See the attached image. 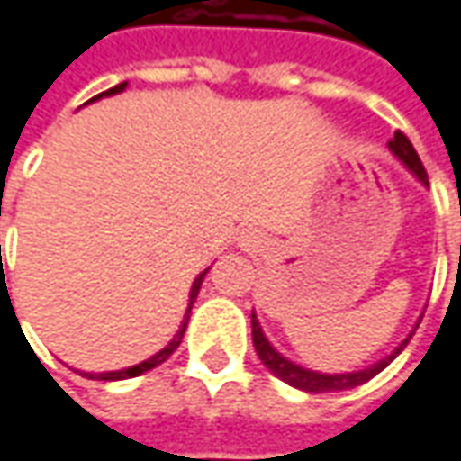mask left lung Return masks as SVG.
Wrapping results in <instances>:
<instances>
[{
    "mask_svg": "<svg viewBox=\"0 0 461 461\" xmlns=\"http://www.w3.org/2000/svg\"><path fill=\"white\" fill-rule=\"evenodd\" d=\"M389 150L394 152L400 160H402L404 166L410 168V171L418 176V181H423L428 186V173L423 168V163H420V158H418V152L412 148V142L404 137L402 131L397 129L394 131V137L389 140ZM418 330V327H415ZM415 332L407 334V339L400 342V348L394 350V353H389L386 357H381L379 363H374V366H368V368H363V371H353V374H319V371H309V368H303V366H298V363H293L285 356H280L272 345H269V339L262 332V327H259V321H257V313H251V339H254V350H257V356L259 360L265 363L267 368L277 376V379H283L290 386H295V389H303V392H311V394H321V392H342V389H353V386H360V384H366V381H371L376 374H381L394 357L400 356L404 350V345L410 342V337Z\"/></svg>",
    "mask_w": 461,
    "mask_h": 461,
    "instance_id": "8db88e82",
    "label": "left lung"
}]
</instances>
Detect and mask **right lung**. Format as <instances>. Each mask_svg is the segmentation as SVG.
Returning <instances> with one entry per match:
<instances>
[{
    "instance_id": "right-lung-1",
    "label": "right lung",
    "mask_w": 461,
    "mask_h": 461,
    "mask_svg": "<svg viewBox=\"0 0 461 461\" xmlns=\"http://www.w3.org/2000/svg\"><path fill=\"white\" fill-rule=\"evenodd\" d=\"M127 87V82H122V85H116V87H111V90H105L101 95H113V93H122ZM101 95H95V98H90V101H98ZM204 275H207V269L199 275L194 280V285H192V293H189V309H186V316H184V321H181V330L173 334V339L160 350V353H155L148 360H142V363H137V366H129V368H122V371H105V374H82V376H87V379H95V381H119V379H131V376H140V374H145V371H150L155 366H160V363H166L168 357L173 356V350L181 345V339H184V332H186V321H189V313H192V306H194L196 295H199V288H202V280H204Z\"/></svg>"
}]
</instances>
